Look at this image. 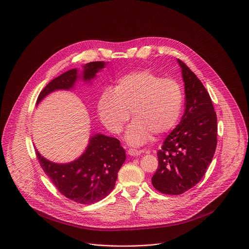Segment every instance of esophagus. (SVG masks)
Segmentation results:
<instances>
[{
    "instance_id": "obj_1",
    "label": "esophagus",
    "mask_w": 249,
    "mask_h": 249,
    "mask_svg": "<svg viewBox=\"0 0 249 249\" xmlns=\"http://www.w3.org/2000/svg\"><path fill=\"white\" fill-rule=\"evenodd\" d=\"M142 152H143L142 150L133 149V148H129V149L127 150V154L130 155V156H139Z\"/></svg>"
}]
</instances>
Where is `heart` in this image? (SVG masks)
I'll list each match as a JSON object with an SVG mask.
<instances>
[{
	"label": "heart",
	"mask_w": 249,
	"mask_h": 249,
	"mask_svg": "<svg viewBox=\"0 0 249 249\" xmlns=\"http://www.w3.org/2000/svg\"><path fill=\"white\" fill-rule=\"evenodd\" d=\"M182 87L170 77L142 70L122 75L112 91L105 90L98 100L97 109L106 127L112 133L121 132L131 116L125 141L142 145L151 134L160 136L170 131L182 112Z\"/></svg>",
	"instance_id": "b5f03b06"
}]
</instances>
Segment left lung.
<instances>
[{
    "instance_id": "8db88e82",
    "label": "left lung",
    "mask_w": 249,
    "mask_h": 249,
    "mask_svg": "<svg viewBox=\"0 0 249 249\" xmlns=\"http://www.w3.org/2000/svg\"><path fill=\"white\" fill-rule=\"evenodd\" d=\"M185 83V111L179 124L158 151L152 184L159 192L178 196L196 186L211 164L217 145V117L211 96L180 59Z\"/></svg>"
}]
</instances>
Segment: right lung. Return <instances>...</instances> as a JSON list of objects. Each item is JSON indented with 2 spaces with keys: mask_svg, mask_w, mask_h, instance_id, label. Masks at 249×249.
Wrapping results in <instances>:
<instances>
[{
  "mask_svg": "<svg viewBox=\"0 0 249 249\" xmlns=\"http://www.w3.org/2000/svg\"><path fill=\"white\" fill-rule=\"evenodd\" d=\"M104 66L105 62L102 61L86 64L84 79H92ZM76 78L77 70L72 69L53 79L40 91L36 104L53 90L71 89ZM36 156L58 192L67 198L83 205L98 202L110 194L115 186L118 172L125 160V151L120 141L102 134L92 136L83 155L70 163L51 162L37 150Z\"/></svg>",
  "mask_w": 249,
  "mask_h": 249,
  "instance_id": "obj_1",
  "label": "right lung"
}]
</instances>
